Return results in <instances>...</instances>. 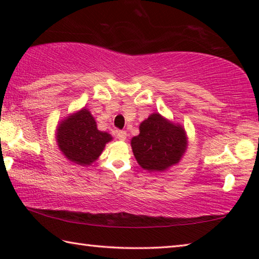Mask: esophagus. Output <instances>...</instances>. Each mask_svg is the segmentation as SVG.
<instances>
[{"label":"esophagus","mask_w":259,"mask_h":259,"mask_svg":"<svg viewBox=\"0 0 259 259\" xmlns=\"http://www.w3.org/2000/svg\"><path fill=\"white\" fill-rule=\"evenodd\" d=\"M116 137H117V139H120V140H125L126 139V133L123 130H119V131H117V134H116Z\"/></svg>","instance_id":"1"}]
</instances>
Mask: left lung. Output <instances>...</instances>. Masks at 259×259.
Here are the masks:
<instances>
[{"label": "left lung", "mask_w": 259, "mask_h": 259, "mask_svg": "<svg viewBox=\"0 0 259 259\" xmlns=\"http://www.w3.org/2000/svg\"><path fill=\"white\" fill-rule=\"evenodd\" d=\"M138 164L148 171H164L177 164L187 148L186 133L181 124L153 113L139 125V135L131 139Z\"/></svg>", "instance_id": "obj_1"}]
</instances>
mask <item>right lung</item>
I'll return each instance as SVG.
<instances>
[{
  "instance_id": "obj_1",
  "label": "right lung",
  "mask_w": 259,
  "mask_h": 259,
  "mask_svg": "<svg viewBox=\"0 0 259 259\" xmlns=\"http://www.w3.org/2000/svg\"><path fill=\"white\" fill-rule=\"evenodd\" d=\"M56 138L59 150L69 161L85 166L98 159L112 136L99 131L91 113L82 108L60 122Z\"/></svg>"
}]
</instances>
